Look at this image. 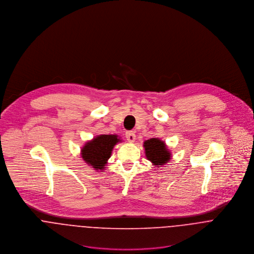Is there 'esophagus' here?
Wrapping results in <instances>:
<instances>
[{"mask_svg":"<svg viewBox=\"0 0 254 254\" xmlns=\"http://www.w3.org/2000/svg\"><path fill=\"white\" fill-rule=\"evenodd\" d=\"M126 139L129 143H134L135 139H136V135L133 131H128L126 132Z\"/></svg>","mask_w":254,"mask_h":254,"instance_id":"obj_1","label":"esophagus"}]
</instances>
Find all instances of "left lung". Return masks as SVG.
I'll return each instance as SVG.
<instances>
[{
	"label": "left lung",
	"mask_w": 254,
	"mask_h": 254,
	"mask_svg": "<svg viewBox=\"0 0 254 254\" xmlns=\"http://www.w3.org/2000/svg\"><path fill=\"white\" fill-rule=\"evenodd\" d=\"M145 157L152 165L159 168L165 165L172 157L171 151L164 141L158 138H151L144 142Z\"/></svg>",
	"instance_id": "8db88e82"
}]
</instances>
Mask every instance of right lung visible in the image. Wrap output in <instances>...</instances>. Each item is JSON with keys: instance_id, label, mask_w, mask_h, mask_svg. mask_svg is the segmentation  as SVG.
Listing matches in <instances>:
<instances>
[{"instance_id": "obj_1", "label": "right lung", "mask_w": 254, "mask_h": 254, "mask_svg": "<svg viewBox=\"0 0 254 254\" xmlns=\"http://www.w3.org/2000/svg\"><path fill=\"white\" fill-rule=\"evenodd\" d=\"M121 142L117 135H99L81 147V157L91 168L102 172L107 168L114 145Z\"/></svg>"}]
</instances>
